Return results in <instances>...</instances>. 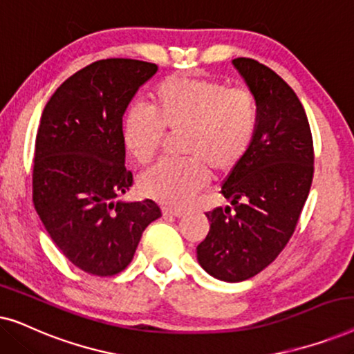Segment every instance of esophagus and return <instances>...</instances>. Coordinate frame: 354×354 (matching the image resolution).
I'll return each mask as SVG.
<instances>
[{
	"label": "esophagus",
	"mask_w": 354,
	"mask_h": 354,
	"mask_svg": "<svg viewBox=\"0 0 354 354\" xmlns=\"http://www.w3.org/2000/svg\"><path fill=\"white\" fill-rule=\"evenodd\" d=\"M183 214H185V211H180V209H169V207H164L162 209L164 217H182Z\"/></svg>",
	"instance_id": "obj_1"
}]
</instances>
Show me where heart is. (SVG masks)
<instances>
[{"label": "heart", "instance_id": "heart-1", "mask_svg": "<svg viewBox=\"0 0 354 354\" xmlns=\"http://www.w3.org/2000/svg\"><path fill=\"white\" fill-rule=\"evenodd\" d=\"M149 113L132 106L124 114L120 138L140 164L156 156L166 129L185 130L187 159L162 161L140 177L145 196L164 206H185L209 180V166L229 172L254 140L258 104L246 88H227L222 82L203 77H167L154 86Z\"/></svg>", "mask_w": 354, "mask_h": 354}]
</instances>
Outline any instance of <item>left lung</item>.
I'll return each instance as SVG.
<instances>
[{
	"label": "left lung",
	"mask_w": 354,
	"mask_h": 354,
	"mask_svg": "<svg viewBox=\"0 0 354 354\" xmlns=\"http://www.w3.org/2000/svg\"><path fill=\"white\" fill-rule=\"evenodd\" d=\"M232 64L254 96L258 125L221 188L232 206L206 212L211 227L196 258L212 277L243 282L268 268L293 235L311 188L314 149L295 91L258 61L236 57Z\"/></svg>",
	"instance_id": "8db88e82"
}]
</instances>
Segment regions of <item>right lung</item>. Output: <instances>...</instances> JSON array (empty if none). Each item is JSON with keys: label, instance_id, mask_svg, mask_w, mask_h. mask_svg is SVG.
Masks as SVG:
<instances>
[{"label": "right lung", "instance_id": "add662e5", "mask_svg": "<svg viewBox=\"0 0 354 354\" xmlns=\"http://www.w3.org/2000/svg\"><path fill=\"white\" fill-rule=\"evenodd\" d=\"M158 66L103 59L71 75L43 109L33 158V205L51 240L84 272L108 277L132 261L161 217L151 200L122 201L132 187L120 125Z\"/></svg>", "mask_w": 354, "mask_h": 354}]
</instances>
